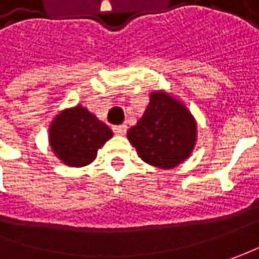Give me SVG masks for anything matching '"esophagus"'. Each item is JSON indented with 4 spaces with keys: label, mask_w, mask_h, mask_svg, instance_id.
Returning a JSON list of instances; mask_svg holds the SVG:
<instances>
[{
    "label": "esophagus",
    "mask_w": 259,
    "mask_h": 259,
    "mask_svg": "<svg viewBox=\"0 0 259 259\" xmlns=\"http://www.w3.org/2000/svg\"><path fill=\"white\" fill-rule=\"evenodd\" d=\"M112 131H114L116 135H124L125 133H126V125H115V126H112Z\"/></svg>",
    "instance_id": "esophagus-1"
}]
</instances>
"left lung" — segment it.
Masks as SVG:
<instances>
[{"label":"left lung","instance_id":"1","mask_svg":"<svg viewBox=\"0 0 259 259\" xmlns=\"http://www.w3.org/2000/svg\"><path fill=\"white\" fill-rule=\"evenodd\" d=\"M126 135L145 163L167 170L192 153L196 121L182 102L164 92H153L144 115Z\"/></svg>","mask_w":259,"mask_h":259}]
</instances>
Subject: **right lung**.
Masks as SVG:
<instances>
[{"label":"right lung","instance_id":"add662e5","mask_svg":"<svg viewBox=\"0 0 259 259\" xmlns=\"http://www.w3.org/2000/svg\"><path fill=\"white\" fill-rule=\"evenodd\" d=\"M49 131L56 155L72 167L92 163L98 150L112 137L111 128L82 105L57 115Z\"/></svg>","mask_w":259,"mask_h":259}]
</instances>
